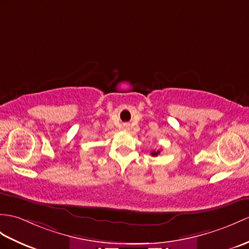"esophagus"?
Masks as SVG:
<instances>
[{
  "mask_svg": "<svg viewBox=\"0 0 249 249\" xmlns=\"http://www.w3.org/2000/svg\"><path fill=\"white\" fill-rule=\"evenodd\" d=\"M124 129H125V130H129V126H128V125H125Z\"/></svg>",
  "mask_w": 249,
  "mask_h": 249,
  "instance_id": "34e87169",
  "label": "esophagus"
}]
</instances>
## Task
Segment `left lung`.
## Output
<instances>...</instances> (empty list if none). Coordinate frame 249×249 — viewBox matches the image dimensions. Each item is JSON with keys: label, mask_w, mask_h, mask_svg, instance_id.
Segmentation results:
<instances>
[{"label": "left lung", "mask_w": 249, "mask_h": 249, "mask_svg": "<svg viewBox=\"0 0 249 249\" xmlns=\"http://www.w3.org/2000/svg\"><path fill=\"white\" fill-rule=\"evenodd\" d=\"M159 154H160V151H153V152L151 153V155L154 156V157H155V156H158Z\"/></svg>", "instance_id": "1"}]
</instances>
